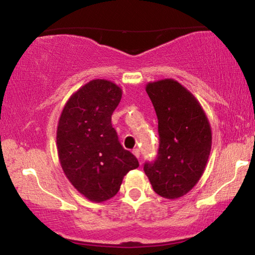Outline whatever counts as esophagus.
I'll return each instance as SVG.
<instances>
[{"instance_id": "34e87169", "label": "esophagus", "mask_w": 255, "mask_h": 255, "mask_svg": "<svg viewBox=\"0 0 255 255\" xmlns=\"http://www.w3.org/2000/svg\"><path fill=\"white\" fill-rule=\"evenodd\" d=\"M132 153H133V154L137 156V158H139V156H140V151H139L138 148H134L133 151H132Z\"/></svg>"}]
</instances>
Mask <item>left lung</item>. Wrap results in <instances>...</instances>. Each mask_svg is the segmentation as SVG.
<instances>
[{
	"instance_id": "8db88e82",
	"label": "left lung",
	"mask_w": 255,
	"mask_h": 255,
	"mask_svg": "<svg viewBox=\"0 0 255 255\" xmlns=\"http://www.w3.org/2000/svg\"><path fill=\"white\" fill-rule=\"evenodd\" d=\"M146 93L158 117L159 149L144 172L156 194L174 200L201 179L211 151V128L200 102L175 80L149 82Z\"/></svg>"
}]
</instances>
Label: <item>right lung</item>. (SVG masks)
Returning <instances> with one entry per match:
<instances>
[{"mask_svg":"<svg viewBox=\"0 0 255 255\" xmlns=\"http://www.w3.org/2000/svg\"><path fill=\"white\" fill-rule=\"evenodd\" d=\"M121 99L122 89L114 82L93 80L69 97L59 118L57 146L62 170L89 201L114 197L123 177L139 166L111 124Z\"/></svg>","mask_w":255,"mask_h":255,"instance_id":"obj_1","label":"right lung"}]
</instances>
